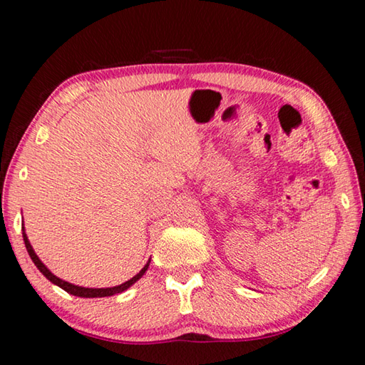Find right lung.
<instances>
[{
	"label": "right lung",
	"instance_id": "add662e5",
	"mask_svg": "<svg viewBox=\"0 0 365 365\" xmlns=\"http://www.w3.org/2000/svg\"><path fill=\"white\" fill-rule=\"evenodd\" d=\"M22 231H24V230H22ZM22 236H24V242H25L26 252H29V255H30V258L33 260V263L36 264V268H38L39 271H41V273H43L46 277H48V279H49L51 282H54L56 286L62 287V289L65 290V292H68V294H71V295H76V297L96 298V297H110V295H115V294H121V292H124L125 289L130 287L132 284H134L135 281L140 279V277L145 274V271L148 269V264H150V260H148V263L145 264V267L140 269V273H137L134 277H132V279L125 281L124 284H121V286L108 287V289H88V287H79V286H75V284H70V282H65V281H62V279H58L57 276L52 274L51 271L44 267L43 262L39 260L38 255L35 254V250H33V247L30 246V241H29V237H26L25 231L22 233Z\"/></svg>",
	"mask_w": 365,
	"mask_h": 365
}]
</instances>
